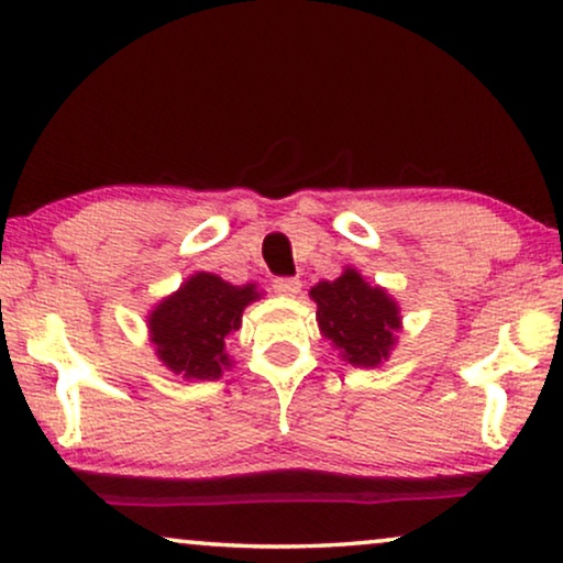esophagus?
I'll list each match as a JSON object with an SVG mask.
<instances>
[{"mask_svg": "<svg viewBox=\"0 0 563 563\" xmlns=\"http://www.w3.org/2000/svg\"><path fill=\"white\" fill-rule=\"evenodd\" d=\"M272 287H274L276 295L295 297V295H299V289H302V282L295 279V276H279V279H274Z\"/></svg>", "mask_w": 563, "mask_h": 563, "instance_id": "esophagus-1", "label": "esophagus"}]
</instances>
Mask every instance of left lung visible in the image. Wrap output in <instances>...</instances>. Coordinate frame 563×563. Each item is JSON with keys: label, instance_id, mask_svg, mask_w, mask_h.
I'll return each instance as SVG.
<instances>
[{"label": "left lung", "instance_id": "left-lung-1", "mask_svg": "<svg viewBox=\"0 0 563 563\" xmlns=\"http://www.w3.org/2000/svg\"><path fill=\"white\" fill-rule=\"evenodd\" d=\"M318 305L320 333L354 367H377L388 360L400 331V308L383 287H369L356 268L310 289Z\"/></svg>", "mask_w": 563, "mask_h": 563}]
</instances>
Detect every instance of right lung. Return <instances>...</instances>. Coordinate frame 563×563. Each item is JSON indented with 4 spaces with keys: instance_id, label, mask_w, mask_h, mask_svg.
<instances>
[{
    "instance_id": "right-lung-1",
    "label": "right lung",
    "mask_w": 563,
    "mask_h": 563,
    "mask_svg": "<svg viewBox=\"0 0 563 563\" xmlns=\"http://www.w3.org/2000/svg\"><path fill=\"white\" fill-rule=\"evenodd\" d=\"M261 295L255 284L235 287L222 276L199 272L150 312V341L157 360L184 379H217L232 367L230 335L243 323V310Z\"/></svg>"
}]
</instances>
